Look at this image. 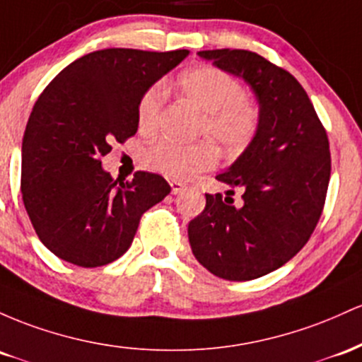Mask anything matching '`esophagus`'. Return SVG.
<instances>
[{"mask_svg": "<svg viewBox=\"0 0 362 362\" xmlns=\"http://www.w3.org/2000/svg\"><path fill=\"white\" fill-rule=\"evenodd\" d=\"M169 185H170V192H173V194H177V193H181L182 189H186V182L170 180Z\"/></svg>", "mask_w": 362, "mask_h": 362, "instance_id": "esophagus-1", "label": "esophagus"}]
</instances>
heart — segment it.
<instances>
[{
  "instance_id": "b5f03b06",
  "label": "heart",
  "mask_w": 362,
  "mask_h": 362,
  "mask_svg": "<svg viewBox=\"0 0 362 362\" xmlns=\"http://www.w3.org/2000/svg\"><path fill=\"white\" fill-rule=\"evenodd\" d=\"M180 90L203 115L202 133L209 135L227 153L243 152L259 127L258 107L245 97L243 85L229 73L214 66H197L180 76ZM165 88L153 85L138 104V124L152 132L160 119ZM153 169L174 177H189L215 165L217 150L210 141L177 144L160 140L145 152Z\"/></svg>"
}]
</instances>
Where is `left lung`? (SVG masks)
<instances>
[{
    "label": "left lung",
    "mask_w": 362,
    "mask_h": 362,
    "mask_svg": "<svg viewBox=\"0 0 362 362\" xmlns=\"http://www.w3.org/2000/svg\"><path fill=\"white\" fill-rule=\"evenodd\" d=\"M218 70L245 80L259 107L253 141L215 180L205 210L188 224L194 258L226 280H251L280 269L306 245L322 215L330 147L310 97L289 71L245 49L200 51ZM234 187L243 189L233 206Z\"/></svg>",
    "instance_id": "1"
}]
</instances>
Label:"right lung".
<instances>
[{"instance_id":"obj_1","label":"right lung","mask_w":362,"mask_h":362,"mask_svg":"<svg viewBox=\"0 0 362 362\" xmlns=\"http://www.w3.org/2000/svg\"><path fill=\"white\" fill-rule=\"evenodd\" d=\"M189 51H93L73 61L40 93L22 144L23 205L42 245L73 265L93 269L127 253L141 214L170 186L138 170L112 180L100 157L138 129L141 95Z\"/></svg>"}]
</instances>
